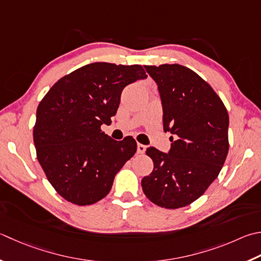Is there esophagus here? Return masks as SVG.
<instances>
[{
	"mask_svg": "<svg viewBox=\"0 0 261 261\" xmlns=\"http://www.w3.org/2000/svg\"><path fill=\"white\" fill-rule=\"evenodd\" d=\"M146 146L145 145H142V144H138V146H137V151H138V154H144V152L146 151Z\"/></svg>",
	"mask_w": 261,
	"mask_h": 261,
	"instance_id": "1",
	"label": "esophagus"
}]
</instances>
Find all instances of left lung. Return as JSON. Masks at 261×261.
Returning a JSON list of instances; mask_svg holds the SVG:
<instances>
[{"instance_id": "left-lung-1", "label": "left lung", "mask_w": 261, "mask_h": 261, "mask_svg": "<svg viewBox=\"0 0 261 261\" xmlns=\"http://www.w3.org/2000/svg\"><path fill=\"white\" fill-rule=\"evenodd\" d=\"M158 86L164 131L174 135L168 154L147 148L154 170L141 180L155 205L176 209L201 197L228 152V113L211 85L180 64L145 65Z\"/></svg>"}]
</instances>
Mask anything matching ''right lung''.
<instances>
[{
    "instance_id": "obj_1",
    "label": "right lung",
    "mask_w": 261,
    "mask_h": 261,
    "mask_svg": "<svg viewBox=\"0 0 261 261\" xmlns=\"http://www.w3.org/2000/svg\"><path fill=\"white\" fill-rule=\"evenodd\" d=\"M145 78L139 64L96 62L62 76L40 100L33 132L36 154L66 201L78 206L99 201L136 154L134 138L113 140L100 125L116 114L124 87Z\"/></svg>"
}]
</instances>
